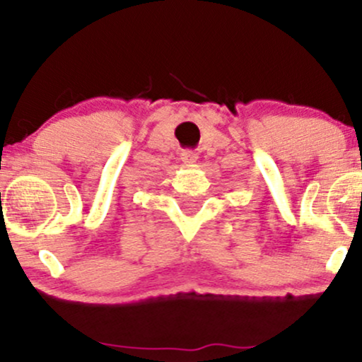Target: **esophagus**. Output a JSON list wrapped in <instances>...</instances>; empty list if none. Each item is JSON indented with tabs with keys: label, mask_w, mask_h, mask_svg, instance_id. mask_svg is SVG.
Returning a JSON list of instances; mask_svg holds the SVG:
<instances>
[{
	"label": "esophagus",
	"mask_w": 362,
	"mask_h": 362,
	"mask_svg": "<svg viewBox=\"0 0 362 362\" xmlns=\"http://www.w3.org/2000/svg\"><path fill=\"white\" fill-rule=\"evenodd\" d=\"M197 153H194V151H189V149H187V151H182V155H180V160L184 161L185 165H194L195 161H197Z\"/></svg>",
	"instance_id": "esophagus-1"
}]
</instances>
